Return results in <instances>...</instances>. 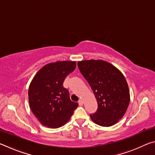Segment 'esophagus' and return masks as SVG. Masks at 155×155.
<instances>
[{
    "label": "esophagus",
    "instance_id": "34e87169",
    "mask_svg": "<svg viewBox=\"0 0 155 155\" xmlns=\"http://www.w3.org/2000/svg\"><path fill=\"white\" fill-rule=\"evenodd\" d=\"M78 104H79L80 106H82L83 104V101H82V100H79V101H78Z\"/></svg>",
    "mask_w": 155,
    "mask_h": 155
}]
</instances>
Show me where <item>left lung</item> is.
Returning <instances> with one entry per match:
<instances>
[{"label":"left lung","mask_w":155,"mask_h":155,"mask_svg":"<svg viewBox=\"0 0 155 155\" xmlns=\"http://www.w3.org/2000/svg\"><path fill=\"white\" fill-rule=\"evenodd\" d=\"M81 74L95 95L98 109L90 117L95 124L111 127L124 116L130 103L128 86L124 75L103 60L78 62Z\"/></svg>","instance_id":"1"}]
</instances>
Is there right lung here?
Listing matches in <instances>:
<instances>
[{
  "label": "right lung",
  "mask_w": 155,
  "mask_h": 155,
  "mask_svg": "<svg viewBox=\"0 0 155 155\" xmlns=\"http://www.w3.org/2000/svg\"><path fill=\"white\" fill-rule=\"evenodd\" d=\"M76 68L75 61H57L41 68L28 87L31 110L41 124L51 128L62 127L69 121L78 103L70 98L64 87L65 77Z\"/></svg>",
  "instance_id": "obj_1"
}]
</instances>
